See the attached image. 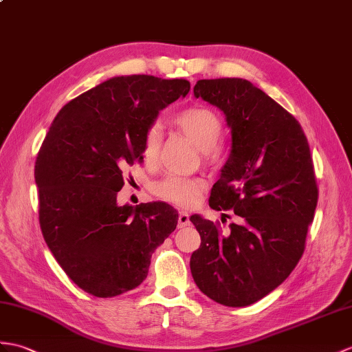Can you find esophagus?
Wrapping results in <instances>:
<instances>
[{
    "label": "esophagus",
    "mask_w": 352,
    "mask_h": 352,
    "mask_svg": "<svg viewBox=\"0 0 352 352\" xmlns=\"http://www.w3.org/2000/svg\"><path fill=\"white\" fill-rule=\"evenodd\" d=\"M189 223H190L189 214H187L186 211H179V213H178V228H184Z\"/></svg>",
    "instance_id": "obj_1"
}]
</instances>
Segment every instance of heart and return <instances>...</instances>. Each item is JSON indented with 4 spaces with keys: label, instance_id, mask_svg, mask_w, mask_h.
<instances>
[{
    "label": "heart",
    "instance_id": "obj_1",
    "mask_svg": "<svg viewBox=\"0 0 352 352\" xmlns=\"http://www.w3.org/2000/svg\"><path fill=\"white\" fill-rule=\"evenodd\" d=\"M174 121L178 129L186 136H189L199 150L204 151V156L207 159L213 156L214 148L223 135L222 121L217 117V113L208 108H204V106H192V108L178 112ZM160 142L162 130L154 124L146 130L144 136L142 154L145 160L154 162L157 159ZM206 189L207 182L204 178L177 174L163 177L151 186V190L157 198L183 208L193 207Z\"/></svg>",
    "mask_w": 352,
    "mask_h": 352
}]
</instances>
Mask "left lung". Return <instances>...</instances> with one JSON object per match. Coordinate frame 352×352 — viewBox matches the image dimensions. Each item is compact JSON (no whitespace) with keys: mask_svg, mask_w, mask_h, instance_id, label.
I'll return each mask as SVG.
<instances>
[{"mask_svg":"<svg viewBox=\"0 0 352 352\" xmlns=\"http://www.w3.org/2000/svg\"><path fill=\"white\" fill-rule=\"evenodd\" d=\"M196 99L225 113L231 154L210 195V207L234 210L230 231L198 214L201 235L190 272L211 300L244 307L287 279L305 252L318 204L307 138L291 113L246 79H201Z\"/></svg>","mask_w":352,"mask_h":352,"instance_id":"8db88e82","label":"left lung"}]
</instances>
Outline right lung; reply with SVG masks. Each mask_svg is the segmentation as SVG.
Segmentation results:
<instances>
[{"mask_svg":"<svg viewBox=\"0 0 352 352\" xmlns=\"http://www.w3.org/2000/svg\"><path fill=\"white\" fill-rule=\"evenodd\" d=\"M189 89L186 79L111 78L64 104L49 127L34 170L40 228L65 274L94 297L139 287L177 228L168 204L120 207L117 193L122 168L142 162L159 111Z\"/></svg>","mask_w":352,"mask_h":352,"instance_id":"1","label":"right lung"}]
</instances>
